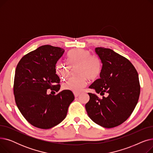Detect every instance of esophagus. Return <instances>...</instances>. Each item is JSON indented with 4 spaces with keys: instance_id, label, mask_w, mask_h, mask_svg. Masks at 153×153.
I'll use <instances>...</instances> for the list:
<instances>
[{
    "instance_id": "esophagus-1",
    "label": "esophagus",
    "mask_w": 153,
    "mask_h": 153,
    "mask_svg": "<svg viewBox=\"0 0 153 153\" xmlns=\"http://www.w3.org/2000/svg\"><path fill=\"white\" fill-rule=\"evenodd\" d=\"M79 93H77V92H74V96H75V97H78V96L79 95Z\"/></svg>"
}]
</instances>
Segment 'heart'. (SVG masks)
Returning a JSON list of instances; mask_svg holds the SVG:
<instances>
[{"instance_id":"heart-1","label":"heart","mask_w":153,"mask_h":153,"mask_svg":"<svg viewBox=\"0 0 153 153\" xmlns=\"http://www.w3.org/2000/svg\"><path fill=\"white\" fill-rule=\"evenodd\" d=\"M68 59L72 64L78 63V74L77 77H71L64 83V89L74 92L81 91L87 84V78L94 80L99 77L102 71L101 60L98 56L92 55L89 50L83 49H74L68 54ZM56 71L61 79H66L69 74L67 64L58 62L56 64Z\"/></svg>"}]
</instances>
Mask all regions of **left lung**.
<instances>
[{"label":"left lung","mask_w":153,"mask_h":153,"mask_svg":"<svg viewBox=\"0 0 153 153\" xmlns=\"http://www.w3.org/2000/svg\"><path fill=\"white\" fill-rule=\"evenodd\" d=\"M95 52L102 63L100 78L90 86L92 93L85 104L88 116L104 128H114L130 117L138 103L140 85L137 71L132 63L109 48L98 47ZM105 93L107 97H104Z\"/></svg>","instance_id":"1"}]
</instances>
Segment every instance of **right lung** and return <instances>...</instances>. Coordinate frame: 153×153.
<instances>
[{
    "label": "right lung",
    "mask_w": 153,
    "mask_h": 153,
    "mask_svg": "<svg viewBox=\"0 0 153 153\" xmlns=\"http://www.w3.org/2000/svg\"><path fill=\"white\" fill-rule=\"evenodd\" d=\"M64 54L62 48L43 45L24 56L16 68L15 102L24 118L35 127L49 129L60 123L74 100L73 93L68 90L56 95L47 94L48 89H60L56 64Z\"/></svg>",
    "instance_id": "right-lung-1"
}]
</instances>
